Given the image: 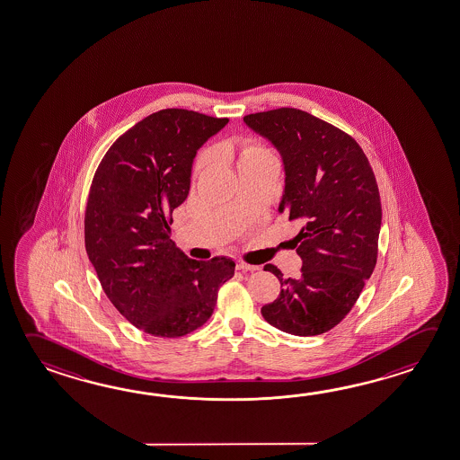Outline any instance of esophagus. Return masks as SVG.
I'll list each match as a JSON object with an SVG mask.
<instances>
[{
	"instance_id": "1",
	"label": "esophagus",
	"mask_w": 460,
	"mask_h": 460,
	"mask_svg": "<svg viewBox=\"0 0 460 460\" xmlns=\"http://www.w3.org/2000/svg\"><path fill=\"white\" fill-rule=\"evenodd\" d=\"M235 269L239 270V271H257L261 267L249 265V263H245V261H237V267H235Z\"/></svg>"
}]
</instances>
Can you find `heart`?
I'll return each mask as SVG.
<instances>
[{
  "instance_id": "obj_1",
  "label": "heart",
  "mask_w": 460,
  "mask_h": 460,
  "mask_svg": "<svg viewBox=\"0 0 460 460\" xmlns=\"http://www.w3.org/2000/svg\"><path fill=\"white\" fill-rule=\"evenodd\" d=\"M208 155L201 156L197 163V171H199L203 165L208 164ZM255 161H277L275 153L270 147L253 143V141H245L239 151V165L247 164V163H255Z\"/></svg>"
}]
</instances>
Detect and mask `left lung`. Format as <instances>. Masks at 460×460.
Instances as JSON below:
<instances>
[{"label":"left lung","instance_id":"left-lung-1","mask_svg":"<svg viewBox=\"0 0 460 460\" xmlns=\"http://www.w3.org/2000/svg\"><path fill=\"white\" fill-rule=\"evenodd\" d=\"M243 121L283 157L278 211L301 225L293 239L301 277L283 278L265 265L283 288L261 315L291 335H321L351 311L377 261L382 209L373 169L349 135L299 109L251 113Z\"/></svg>","mask_w":460,"mask_h":460}]
</instances>
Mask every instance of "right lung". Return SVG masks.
Here are the masks:
<instances>
[{
    "label": "right lung",
    "instance_id": "1",
    "mask_svg": "<svg viewBox=\"0 0 460 460\" xmlns=\"http://www.w3.org/2000/svg\"><path fill=\"white\" fill-rule=\"evenodd\" d=\"M227 121L185 109L151 113L109 147L91 183L87 257L115 309L155 337L201 327L234 277L227 257L189 259L169 227L190 190L197 151Z\"/></svg>",
    "mask_w": 460,
    "mask_h": 460
}]
</instances>
